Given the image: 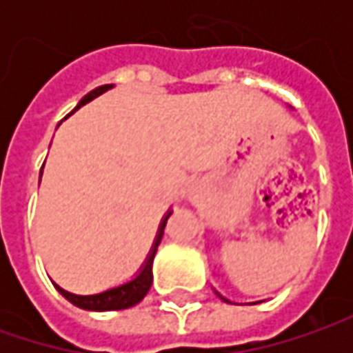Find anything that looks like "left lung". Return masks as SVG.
<instances>
[{
	"mask_svg": "<svg viewBox=\"0 0 353 353\" xmlns=\"http://www.w3.org/2000/svg\"><path fill=\"white\" fill-rule=\"evenodd\" d=\"M222 299H224V296H222ZM224 301H225V299H224ZM225 303H228V301H225Z\"/></svg>",
	"mask_w": 353,
	"mask_h": 353,
	"instance_id": "left-lung-1",
	"label": "left lung"
}]
</instances>
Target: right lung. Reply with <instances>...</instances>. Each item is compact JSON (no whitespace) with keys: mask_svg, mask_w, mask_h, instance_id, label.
I'll return each instance as SVG.
<instances>
[{"mask_svg":"<svg viewBox=\"0 0 353 353\" xmlns=\"http://www.w3.org/2000/svg\"><path fill=\"white\" fill-rule=\"evenodd\" d=\"M108 88H112V86H110V84H105V86H100V88L92 90L90 94H86V96L80 100V103L76 105V110H78L80 105L88 103L90 100H94L96 96L103 94ZM169 216H167V218L163 220V224H161L159 236H157V241H155V245H153V250H151V253H149L147 263H145V267L141 269V273L133 279V281H129V283L121 285V287H116V289L103 291L100 292V294H88V296L72 294V292L64 291V289H61V287H57L59 292H61L66 301H70L72 305L80 306V308H84V310H98V312H103V310H121V308H129V306H135L137 303H141L143 299H145V294H147L149 289H151V283H153V271H151V265H153V259H155L157 248H159V243H161L163 230H165V225H167Z\"/></svg>","mask_w":353,"mask_h":353,"instance_id":"add662e5","label":"right lung"}]
</instances>
